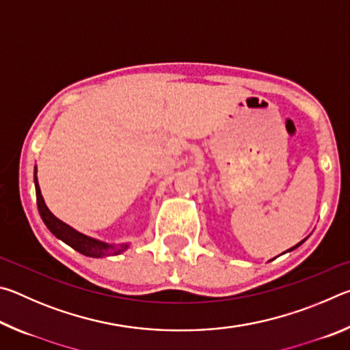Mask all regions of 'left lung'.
<instances>
[{
  "label": "left lung",
  "instance_id": "1",
  "mask_svg": "<svg viewBox=\"0 0 350 350\" xmlns=\"http://www.w3.org/2000/svg\"><path fill=\"white\" fill-rule=\"evenodd\" d=\"M306 239H307V238H306ZM306 239H303V241H301V242H298V244H296L295 247H292V248H288V250H287V252H292V250H295V248H298V247H299L301 244H303V242H304Z\"/></svg>",
  "mask_w": 350,
  "mask_h": 350
}]
</instances>
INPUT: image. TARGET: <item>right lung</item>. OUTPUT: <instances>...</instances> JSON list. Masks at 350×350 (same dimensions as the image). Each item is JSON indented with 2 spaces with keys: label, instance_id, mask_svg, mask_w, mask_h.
<instances>
[{
  "label": "right lung",
  "instance_id": "right-lung-1",
  "mask_svg": "<svg viewBox=\"0 0 350 350\" xmlns=\"http://www.w3.org/2000/svg\"><path fill=\"white\" fill-rule=\"evenodd\" d=\"M33 183H35V193H37V205H38L41 219H43L46 227L51 230V233L57 236L58 239H62L64 244H68L69 247H72L74 250L90 258H105V256H111V254H120L129 247L128 242L126 244L116 245V244H108V242L98 241L96 238H91V236H86L80 232H77V230L70 227V225L64 224L63 221H60V219L52 215L51 210L47 208V205L44 204L43 196H41V189L37 179V167H35V171H33Z\"/></svg>",
  "mask_w": 350,
  "mask_h": 350
}]
</instances>
